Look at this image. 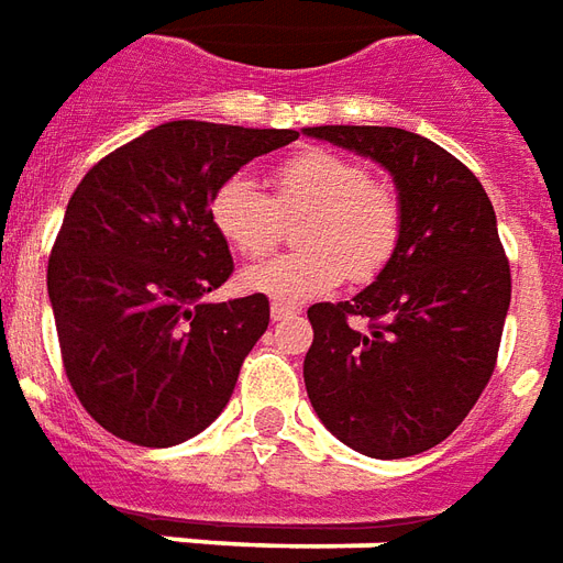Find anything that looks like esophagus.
<instances>
[{
	"instance_id": "esophagus-1",
	"label": "esophagus",
	"mask_w": 563,
	"mask_h": 563,
	"mask_svg": "<svg viewBox=\"0 0 563 563\" xmlns=\"http://www.w3.org/2000/svg\"><path fill=\"white\" fill-rule=\"evenodd\" d=\"M295 313H298V310H295V307H289V303H283V301L271 303V319H274V322H283V319H292Z\"/></svg>"
}]
</instances>
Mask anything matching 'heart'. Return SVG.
<instances>
[{"mask_svg": "<svg viewBox=\"0 0 563 563\" xmlns=\"http://www.w3.org/2000/svg\"><path fill=\"white\" fill-rule=\"evenodd\" d=\"M271 194L232 176L211 194L208 218L229 247L256 260L277 247L283 220H297L292 253L241 274L247 292L307 301L345 277L366 283L394 260L402 235V202L385 181L366 176L352 157L307 148L271 169Z\"/></svg>", "mask_w": 563, "mask_h": 563, "instance_id": "1", "label": "heart"}]
</instances>
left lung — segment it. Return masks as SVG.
Wrapping results in <instances>:
<instances>
[{"mask_svg": "<svg viewBox=\"0 0 563 563\" xmlns=\"http://www.w3.org/2000/svg\"><path fill=\"white\" fill-rule=\"evenodd\" d=\"M307 136L373 157L394 176L402 235L352 301L313 303L303 385L352 451L402 460L441 444L489 385L510 307L493 202L468 166L402 128L322 124Z\"/></svg>", "mask_w": 563, "mask_h": 563, "instance_id": "obj_1", "label": "left lung"}]
</instances>
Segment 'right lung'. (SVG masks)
<instances>
[{
    "mask_svg": "<svg viewBox=\"0 0 563 563\" xmlns=\"http://www.w3.org/2000/svg\"><path fill=\"white\" fill-rule=\"evenodd\" d=\"M298 131L166 122L82 176L47 265L62 364L115 439L173 448L218 418L268 328L265 295L202 303L235 271L208 202Z\"/></svg>",
    "mask_w": 563,
    "mask_h": 563,
    "instance_id": "right-lung-1",
    "label": "right lung"
}]
</instances>
